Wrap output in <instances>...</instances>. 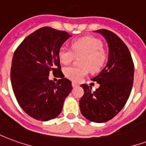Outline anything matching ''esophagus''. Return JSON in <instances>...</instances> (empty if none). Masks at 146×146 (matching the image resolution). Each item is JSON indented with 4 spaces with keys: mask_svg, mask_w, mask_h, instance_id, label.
Here are the masks:
<instances>
[{
    "mask_svg": "<svg viewBox=\"0 0 146 146\" xmlns=\"http://www.w3.org/2000/svg\"><path fill=\"white\" fill-rule=\"evenodd\" d=\"M72 86H73V88H76V87H78L79 84L76 82H74V81H73V82H72Z\"/></svg>",
    "mask_w": 146,
    "mask_h": 146,
    "instance_id": "1",
    "label": "esophagus"
}]
</instances>
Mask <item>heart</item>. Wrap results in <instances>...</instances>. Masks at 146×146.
Wrapping results in <instances>:
<instances>
[{
    "label": "heart",
    "instance_id": "heart-1",
    "mask_svg": "<svg viewBox=\"0 0 146 146\" xmlns=\"http://www.w3.org/2000/svg\"><path fill=\"white\" fill-rule=\"evenodd\" d=\"M76 56H82L80 60L82 66L66 67L64 69V74L68 79L79 82L88 75L89 69L92 72L101 70L107 59V52L101 40L85 36L74 40L72 43V50L62 47L58 51L59 60L65 65L70 63Z\"/></svg>",
    "mask_w": 146,
    "mask_h": 146
}]
</instances>
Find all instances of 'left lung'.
<instances>
[{"mask_svg":"<svg viewBox=\"0 0 146 146\" xmlns=\"http://www.w3.org/2000/svg\"><path fill=\"white\" fill-rule=\"evenodd\" d=\"M107 41L109 58L106 66L92 80L99 84L92 88L81 84L84 94L80 100V109L86 119L104 123L113 119L122 110L131 92L135 67L127 45L116 34L110 30H95Z\"/></svg>","mask_w":146,"mask_h":146,"instance_id":"8db88e82","label":"left lung"}]
</instances>
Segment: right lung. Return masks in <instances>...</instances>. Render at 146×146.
I'll use <instances>...</instances> for the list:
<instances>
[{
  "mask_svg": "<svg viewBox=\"0 0 146 146\" xmlns=\"http://www.w3.org/2000/svg\"><path fill=\"white\" fill-rule=\"evenodd\" d=\"M71 35L51 27L40 28L24 39L15 50L11 68L15 96L29 116L40 121L57 117L73 88L61 71L58 51ZM53 73L61 79L49 80Z\"/></svg>",
  "mask_w": 146,
  "mask_h": 146,
  "instance_id": "right-lung-1",
  "label": "right lung"
}]
</instances>
